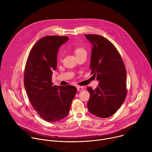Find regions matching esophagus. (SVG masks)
Returning a JSON list of instances; mask_svg holds the SVG:
<instances>
[{
    "label": "esophagus",
    "instance_id": "34e87169",
    "mask_svg": "<svg viewBox=\"0 0 152 152\" xmlns=\"http://www.w3.org/2000/svg\"><path fill=\"white\" fill-rule=\"evenodd\" d=\"M83 89H84V87H82V86H77V90L78 91H81L83 90Z\"/></svg>",
    "mask_w": 152,
    "mask_h": 152
}]
</instances>
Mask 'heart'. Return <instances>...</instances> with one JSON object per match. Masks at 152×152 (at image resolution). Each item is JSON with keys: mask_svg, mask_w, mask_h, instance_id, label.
Instances as JSON below:
<instances>
[{"mask_svg": "<svg viewBox=\"0 0 152 152\" xmlns=\"http://www.w3.org/2000/svg\"><path fill=\"white\" fill-rule=\"evenodd\" d=\"M75 54L76 56H77L80 54H82L83 53H86V50L83 48H80V47H79V48H76L75 49ZM60 56H61V54H59V57H60Z\"/></svg>", "mask_w": 152, "mask_h": 152, "instance_id": "b5f03b06", "label": "heart"}]
</instances>
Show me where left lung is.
I'll return each instance as SVG.
<instances>
[{"instance_id":"8db88e82","label":"left lung","mask_w":152,"mask_h":152,"mask_svg":"<svg viewBox=\"0 0 152 152\" xmlns=\"http://www.w3.org/2000/svg\"><path fill=\"white\" fill-rule=\"evenodd\" d=\"M92 45L90 69L99 84L93 90L88 87L89 112L97 117L107 118L114 114L126 98V68L117 49L106 38L85 35Z\"/></svg>"}]
</instances>
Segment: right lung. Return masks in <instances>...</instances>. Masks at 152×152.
<instances>
[{
  "mask_svg": "<svg viewBox=\"0 0 152 152\" xmlns=\"http://www.w3.org/2000/svg\"><path fill=\"white\" fill-rule=\"evenodd\" d=\"M68 37L46 36L39 39L28 54L24 84L30 103L42 118L56 122L66 117L77 89L72 86H53L59 48Z\"/></svg>",
  "mask_w": 152,
  "mask_h": 152,
  "instance_id": "1",
  "label": "right lung"
}]
</instances>
